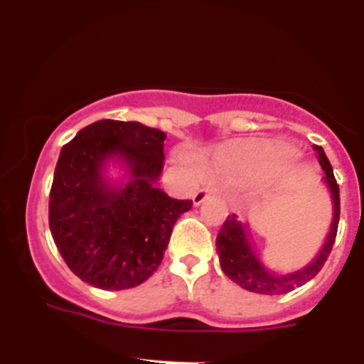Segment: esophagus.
Returning <instances> with one entry per match:
<instances>
[{"instance_id": "esophagus-1", "label": "esophagus", "mask_w": 364, "mask_h": 364, "mask_svg": "<svg viewBox=\"0 0 364 364\" xmlns=\"http://www.w3.org/2000/svg\"><path fill=\"white\" fill-rule=\"evenodd\" d=\"M208 196H210V188H199L198 192H193V196H192L193 205L199 206L206 198H208Z\"/></svg>"}]
</instances>
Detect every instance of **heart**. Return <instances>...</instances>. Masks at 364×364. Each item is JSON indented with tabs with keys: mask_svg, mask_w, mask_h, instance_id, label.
I'll return each instance as SVG.
<instances>
[{
	"mask_svg": "<svg viewBox=\"0 0 364 364\" xmlns=\"http://www.w3.org/2000/svg\"><path fill=\"white\" fill-rule=\"evenodd\" d=\"M294 151L289 147H262V145H244L228 149L217 156L219 166L230 168L240 176H257L264 172L278 171L294 159Z\"/></svg>",
	"mask_w": 364,
	"mask_h": 364,
	"instance_id": "obj_1",
	"label": "heart"
}]
</instances>
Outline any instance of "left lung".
Segmentation results:
<instances>
[{
	"label": "left lung",
	"mask_w": 364,
	"mask_h": 364,
	"mask_svg": "<svg viewBox=\"0 0 364 364\" xmlns=\"http://www.w3.org/2000/svg\"><path fill=\"white\" fill-rule=\"evenodd\" d=\"M314 151L318 152V159L320 165L325 172L323 181L327 183L328 190H331L332 198V223H331V232H328L327 240H325L323 247L320 253L316 255V259L312 260L309 266L304 269L294 271V273H274L269 271L259 257L255 255L253 246L250 242L246 228L240 220H237V215L226 217L223 228H220L219 235H217L215 246L217 253H219V262L220 269L224 274L244 287L246 291L259 294H285L289 291L296 289L300 285L307 284L309 280L320 273L323 264L327 262L328 255H331L332 246H334L336 233H338V224H339V186L336 183L334 171L325 156V151L318 145H314Z\"/></svg>",
	"instance_id": "8db88e82"
}]
</instances>
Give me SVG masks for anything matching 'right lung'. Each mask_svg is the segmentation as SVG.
<instances>
[{"mask_svg":"<svg viewBox=\"0 0 364 364\" xmlns=\"http://www.w3.org/2000/svg\"><path fill=\"white\" fill-rule=\"evenodd\" d=\"M166 134L140 122L98 120L60 151L48 220L57 250L80 280L107 291L131 289L161 264L172 228L192 201L156 186ZM118 159L129 179L113 187L105 161Z\"/></svg>","mask_w":364,"mask_h":364,"instance_id":"right-lung-1","label":"right lung"}]
</instances>
